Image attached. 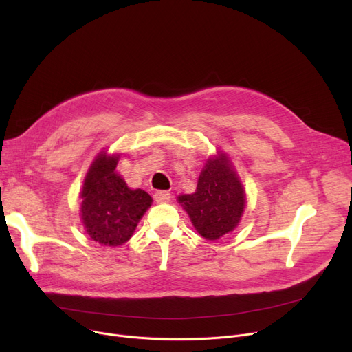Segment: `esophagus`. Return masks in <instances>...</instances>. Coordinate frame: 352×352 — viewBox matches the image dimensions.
Here are the masks:
<instances>
[{"label": "esophagus", "instance_id": "34e87169", "mask_svg": "<svg viewBox=\"0 0 352 352\" xmlns=\"http://www.w3.org/2000/svg\"><path fill=\"white\" fill-rule=\"evenodd\" d=\"M170 195L171 194L168 191H157L154 194V198L157 202H166V201H170V198H171Z\"/></svg>", "mask_w": 352, "mask_h": 352}]
</instances>
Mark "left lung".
<instances>
[{"mask_svg": "<svg viewBox=\"0 0 352 352\" xmlns=\"http://www.w3.org/2000/svg\"><path fill=\"white\" fill-rule=\"evenodd\" d=\"M245 190L230 157L218 151L206 161L192 194L178 197L197 232L210 241L232 232L245 208Z\"/></svg>", "mask_w": 352, "mask_h": 352, "instance_id": "obj_1", "label": "left lung"}]
</instances>
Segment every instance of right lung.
<instances>
[{"label":"right lung","mask_w":352,"mask_h":352,"mask_svg":"<svg viewBox=\"0 0 352 352\" xmlns=\"http://www.w3.org/2000/svg\"><path fill=\"white\" fill-rule=\"evenodd\" d=\"M108 151V150H107ZM101 151L85 175L81 221L87 234L105 247H118L133 236L153 198L144 190H131L116 171L120 154Z\"/></svg>","instance_id":"1"}]
</instances>
